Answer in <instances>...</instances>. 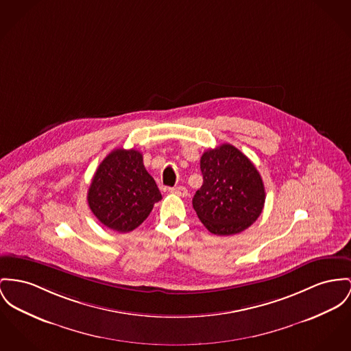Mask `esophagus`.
I'll list each match as a JSON object with an SVG mask.
<instances>
[{"instance_id": "1", "label": "esophagus", "mask_w": 351, "mask_h": 351, "mask_svg": "<svg viewBox=\"0 0 351 351\" xmlns=\"http://www.w3.org/2000/svg\"><path fill=\"white\" fill-rule=\"evenodd\" d=\"M169 191H170L171 194L180 195V197H186L187 195V189L184 186L170 187V189H169Z\"/></svg>"}]
</instances>
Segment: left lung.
<instances>
[{"mask_svg":"<svg viewBox=\"0 0 351 351\" xmlns=\"http://www.w3.org/2000/svg\"><path fill=\"white\" fill-rule=\"evenodd\" d=\"M204 184L193 208L205 228L233 235L256 222L265 205V186L253 162L230 143L206 150L201 157Z\"/></svg>","mask_w":351,"mask_h":351,"instance_id":"obj_1","label":"left lung"}]
</instances>
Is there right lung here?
<instances>
[{
  "instance_id": "add662e5",
  "label": "right lung",
  "mask_w": 351,
  "mask_h": 351,
  "mask_svg": "<svg viewBox=\"0 0 351 351\" xmlns=\"http://www.w3.org/2000/svg\"><path fill=\"white\" fill-rule=\"evenodd\" d=\"M161 198L142 154L134 149H116L108 154L88 191V204L97 219L118 233L138 228Z\"/></svg>"
}]
</instances>
